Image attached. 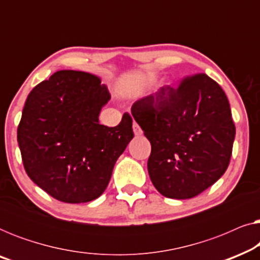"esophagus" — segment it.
I'll use <instances>...</instances> for the list:
<instances>
[{"label":"esophagus","instance_id":"esophagus-1","mask_svg":"<svg viewBox=\"0 0 260 260\" xmlns=\"http://www.w3.org/2000/svg\"><path fill=\"white\" fill-rule=\"evenodd\" d=\"M133 127H134V133H135V135H136V136H141V135L143 134V131H142V129L137 123H134Z\"/></svg>","mask_w":260,"mask_h":260}]
</instances>
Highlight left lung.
Masks as SVG:
<instances>
[{
    "instance_id": "8db88e82",
    "label": "left lung",
    "mask_w": 260,
    "mask_h": 260,
    "mask_svg": "<svg viewBox=\"0 0 260 260\" xmlns=\"http://www.w3.org/2000/svg\"><path fill=\"white\" fill-rule=\"evenodd\" d=\"M131 113L150 141L149 176L163 197L194 198L226 172L236 125L225 92L207 74L166 85L134 103Z\"/></svg>"
}]
</instances>
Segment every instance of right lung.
Returning <instances> with one entry per match:
<instances>
[{
  "label": "right lung",
  "mask_w": 260,
  "mask_h": 260,
  "mask_svg": "<svg viewBox=\"0 0 260 260\" xmlns=\"http://www.w3.org/2000/svg\"><path fill=\"white\" fill-rule=\"evenodd\" d=\"M97 76L58 71L28 94L17 126L27 175L56 200L81 204L104 193L113 167L134 138L124 113L115 127L98 116L111 95Z\"/></svg>",
  "instance_id": "right-lung-1"
}]
</instances>
